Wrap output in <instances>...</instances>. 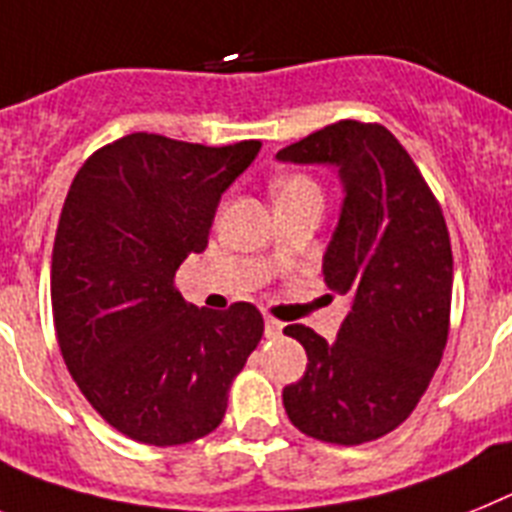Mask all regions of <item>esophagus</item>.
<instances>
[{
  "label": "esophagus",
  "mask_w": 512,
  "mask_h": 512,
  "mask_svg": "<svg viewBox=\"0 0 512 512\" xmlns=\"http://www.w3.org/2000/svg\"><path fill=\"white\" fill-rule=\"evenodd\" d=\"M283 330V322L276 320V317H265V336L278 338Z\"/></svg>",
  "instance_id": "34e87169"
}]
</instances>
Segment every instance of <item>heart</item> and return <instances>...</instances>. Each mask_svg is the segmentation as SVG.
Masks as SVG:
<instances>
[{"label":"heart","instance_id":"b5f03b06","mask_svg":"<svg viewBox=\"0 0 512 512\" xmlns=\"http://www.w3.org/2000/svg\"><path fill=\"white\" fill-rule=\"evenodd\" d=\"M304 192H320V187H317V184L304 174L278 176L276 182H273V197H276V200H286V197L304 195Z\"/></svg>","mask_w":512,"mask_h":512}]
</instances>
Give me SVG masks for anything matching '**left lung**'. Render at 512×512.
Returning a JSON list of instances; mask_svg holds the SVG:
<instances>
[{
    "mask_svg": "<svg viewBox=\"0 0 512 512\" xmlns=\"http://www.w3.org/2000/svg\"><path fill=\"white\" fill-rule=\"evenodd\" d=\"M278 161L338 166L346 197L322 273L333 294L351 299L333 343L307 325L283 328L309 359L302 380L283 388V406L315 440L372 442L409 419L448 343L445 216L406 148L377 122L328 124L278 150Z\"/></svg>",
    "mask_w": 512,
    "mask_h": 512,
    "instance_id": "1",
    "label": "left lung"
}]
</instances>
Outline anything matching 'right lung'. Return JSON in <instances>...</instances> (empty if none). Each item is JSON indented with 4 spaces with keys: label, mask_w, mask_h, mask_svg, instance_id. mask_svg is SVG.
<instances>
[{
    "label": "right lung",
    "mask_w": 512,
    "mask_h": 512,
    "mask_svg": "<svg viewBox=\"0 0 512 512\" xmlns=\"http://www.w3.org/2000/svg\"><path fill=\"white\" fill-rule=\"evenodd\" d=\"M260 145L135 132L72 179L51 255L54 328L85 401L130 440L169 448L210 435L263 338L255 304L197 309L174 283Z\"/></svg>",
    "instance_id": "obj_1"
}]
</instances>
